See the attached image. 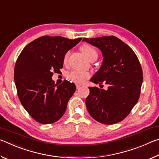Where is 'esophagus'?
Masks as SVG:
<instances>
[{
	"label": "esophagus",
	"instance_id": "1",
	"mask_svg": "<svg viewBox=\"0 0 159 159\" xmlns=\"http://www.w3.org/2000/svg\"><path fill=\"white\" fill-rule=\"evenodd\" d=\"M76 89L79 90V88L81 87V85H80V84H76Z\"/></svg>",
	"mask_w": 159,
	"mask_h": 159
}]
</instances>
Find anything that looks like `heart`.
<instances>
[{"label": "heart", "instance_id": "obj_1", "mask_svg": "<svg viewBox=\"0 0 159 159\" xmlns=\"http://www.w3.org/2000/svg\"><path fill=\"white\" fill-rule=\"evenodd\" d=\"M82 52L90 60H94L98 58V52L95 47L90 45H83L81 47ZM70 55V52L68 51L64 56L63 61L64 63L68 61ZM90 77V74L88 71H79V70H73L67 74V79L76 83H82L85 81L86 79H89Z\"/></svg>", "mask_w": 159, "mask_h": 159}]
</instances>
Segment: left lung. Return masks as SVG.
<instances>
[{
  "mask_svg": "<svg viewBox=\"0 0 159 159\" xmlns=\"http://www.w3.org/2000/svg\"><path fill=\"white\" fill-rule=\"evenodd\" d=\"M98 48L104 60L91 79L95 84L108 85V90L88 87L85 99L88 111L94 119L106 125L121 121L138 102L143 81L140 62L130 47L114 36L83 39Z\"/></svg>",
  "mask_w": 159,
  "mask_h": 159,
  "instance_id": "obj_1",
  "label": "left lung"
}]
</instances>
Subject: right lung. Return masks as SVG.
Wrapping results in <instances>:
<instances>
[{"label": "right lung", "instance_id": "add662e5", "mask_svg": "<svg viewBox=\"0 0 159 159\" xmlns=\"http://www.w3.org/2000/svg\"><path fill=\"white\" fill-rule=\"evenodd\" d=\"M43 36L26 45L16 61L14 80L18 98L31 118L42 124L60 119L76 85L64 80L55 85L53 72L63 68L64 56L81 41Z\"/></svg>", "mask_w": 159, "mask_h": 159}]
</instances>
